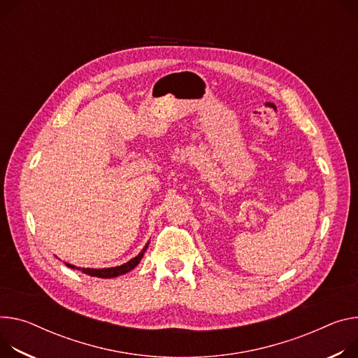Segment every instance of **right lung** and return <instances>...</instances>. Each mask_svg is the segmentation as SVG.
Wrapping results in <instances>:
<instances>
[{
  "mask_svg": "<svg viewBox=\"0 0 358 358\" xmlns=\"http://www.w3.org/2000/svg\"><path fill=\"white\" fill-rule=\"evenodd\" d=\"M148 244H150V243L145 244V247L141 250V252H140L138 255H136L134 258L129 259V262H127V263H124V264H121V266H117V267H111V268H81V267H76V266L69 264V263H66V266L70 267V268H73V270H80V271H83L84 274L91 275V277L114 278V277L122 275V274H125V273H128V271H131L133 268H136V267L140 264L141 258L144 257V252L147 251Z\"/></svg>",
  "mask_w": 358,
  "mask_h": 358,
  "instance_id": "right-lung-1",
  "label": "right lung"
}]
</instances>
